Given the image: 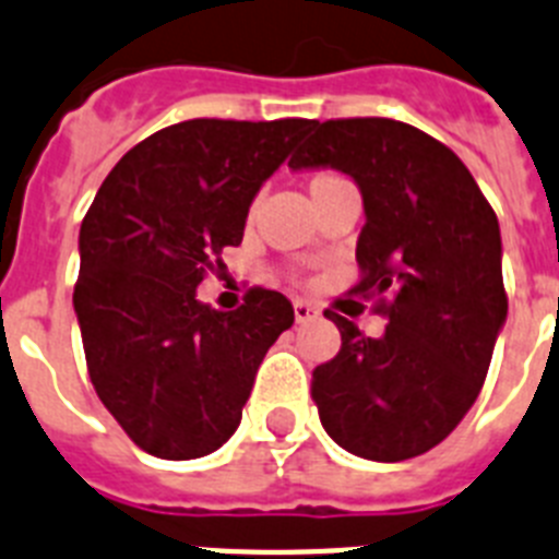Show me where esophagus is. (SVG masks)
Wrapping results in <instances>:
<instances>
[{
    "label": "esophagus",
    "instance_id": "esophagus-1",
    "mask_svg": "<svg viewBox=\"0 0 559 559\" xmlns=\"http://www.w3.org/2000/svg\"><path fill=\"white\" fill-rule=\"evenodd\" d=\"M294 317H297V322H308V320H317L320 311H317L308 299H294Z\"/></svg>",
    "mask_w": 559,
    "mask_h": 559
}]
</instances>
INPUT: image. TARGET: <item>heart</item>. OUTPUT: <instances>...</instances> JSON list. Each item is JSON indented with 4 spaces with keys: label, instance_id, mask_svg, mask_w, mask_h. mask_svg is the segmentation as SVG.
<instances>
[{
    "label": "heart",
    "instance_id": "heart-1",
    "mask_svg": "<svg viewBox=\"0 0 559 559\" xmlns=\"http://www.w3.org/2000/svg\"><path fill=\"white\" fill-rule=\"evenodd\" d=\"M336 182H343V177H336V174H317V177H311V182H308V191L313 193H320L325 191V188L336 186Z\"/></svg>",
    "mask_w": 559,
    "mask_h": 559
}]
</instances>
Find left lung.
I'll list each match as a JSON object with an SVG mask.
<instances>
[{
    "label": "left lung",
    "instance_id": "8db88e82",
    "mask_svg": "<svg viewBox=\"0 0 559 559\" xmlns=\"http://www.w3.org/2000/svg\"><path fill=\"white\" fill-rule=\"evenodd\" d=\"M288 168L357 182V290L391 299L382 336L325 311L343 345L313 371L322 428L373 463L426 454L474 405L506 325L495 211L451 147L396 119L317 122Z\"/></svg>",
    "mask_w": 559,
    "mask_h": 559
}]
</instances>
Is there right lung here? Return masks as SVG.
<instances>
[{
	"mask_svg": "<svg viewBox=\"0 0 559 559\" xmlns=\"http://www.w3.org/2000/svg\"><path fill=\"white\" fill-rule=\"evenodd\" d=\"M313 124H170L131 147L87 207L73 288L87 373L147 454L193 460L228 442L262 357L294 325L280 290L251 288L225 313L197 288L242 242L253 197Z\"/></svg>",
	"mask_w": 559,
	"mask_h": 559,
	"instance_id": "1",
	"label": "right lung"
}]
</instances>
